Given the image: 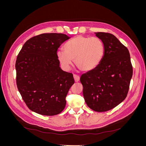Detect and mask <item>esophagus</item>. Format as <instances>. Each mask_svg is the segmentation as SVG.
Instances as JSON below:
<instances>
[{
	"label": "esophagus",
	"instance_id": "esophagus-1",
	"mask_svg": "<svg viewBox=\"0 0 146 146\" xmlns=\"http://www.w3.org/2000/svg\"><path fill=\"white\" fill-rule=\"evenodd\" d=\"M74 80L76 82H78L79 80H80V77L78 76H77V75L74 74Z\"/></svg>",
	"mask_w": 146,
	"mask_h": 146
}]
</instances>
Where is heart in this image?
I'll return each instance as SVG.
<instances>
[{
	"mask_svg": "<svg viewBox=\"0 0 146 146\" xmlns=\"http://www.w3.org/2000/svg\"><path fill=\"white\" fill-rule=\"evenodd\" d=\"M63 50L56 52L59 62L69 70L73 61L83 72H90L101 63L105 54V46L101 39L78 35L65 43Z\"/></svg>",
	"mask_w": 146,
	"mask_h": 146,
	"instance_id": "obj_1",
	"label": "heart"
}]
</instances>
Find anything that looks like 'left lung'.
Segmentation results:
<instances>
[{"label": "left lung", "instance_id": "8db88e82", "mask_svg": "<svg viewBox=\"0 0 146 146\" xmlns=\"http://www.w3.org/2000/svg\"><path fill=\"white\" fill-rule=\"evenodd\" d=\"M105 46L101 63L80 77L83 94L87 105L98 112L108 111L124 100L133 75L128 48L113 35L95 33Z\"/></svg>", "mask_w": 146, "mask_h": 146}]
</instances>
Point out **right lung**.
I'll use <instances>...</instances> for the list:
<instances>
[{
	"label": "right lung",
	"instance_id": "right-lung-1",
	"mask_svg": "<svg viewBox=\"0 0 146 146\" xmlns=\"http://www.w3.org/2000/svg\"><path fill=\"white\" fill-rule=\"evenodd\" d=\"M70 38L63 33H43L25 42L16 61V84L32 111L54 116L65 108L66 97L74 83L73 74L60 67L56 52Z\"/></svg>",
	"mask_w": 146,
	"mask_h": 146
}]
</instances>
